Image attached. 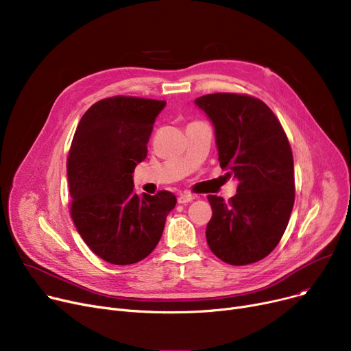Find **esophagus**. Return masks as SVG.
I'll list each match as a JSON object with an SVG mask.
<instances>
[{"label": "esophagus", "mask_w": 351, "mask_h": 351, "mask_svg": "<svg viewBox=\"0 0 351 351\" xmlns=\"http://www.w3.org/2000/svg\"><path fill=\"white\" fill-rule=\"evenodd\" d=\"M194 199H195V197H194L193 194H181V195H178V198H177L178 204H189V202H191V201H194Z\"/></svg>", "instance_id": "1"}]
</instances>
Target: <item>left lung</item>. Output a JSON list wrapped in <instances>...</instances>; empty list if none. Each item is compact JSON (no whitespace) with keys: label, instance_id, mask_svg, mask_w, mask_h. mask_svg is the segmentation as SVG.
Wrapping results in <instances>:
<instances>
[{"label":"left lung","instance_id":"left-lung-1","mask_svg":"<svg viewBox=\"0 0 351 351\" xmlns=\"http://www.w3.org/2000/svg\"><path fill=\"white\" fill-rule=\"evenodd\" d=\"M215 128L221 169L238 180L225 202L208 195L210 250L221 261L242 266L263 259L279 243L295 202L293 156L274 112L256 97L213 93L195 99Z\"/></svg>","mask_w":351,"mask_h":351}]
</instances>
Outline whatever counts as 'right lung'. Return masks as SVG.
<instances>
[{
    "mask_svg": "<svg viewBox=\"0 0 351 351\" xmlns=\"http://www.w3.org/2000/svg\"><path fill=\"white\" fill-rule=\"evenodd\" d=\"M164 100L113 96L82 116L68 156L71 217L89 248L113 265H132L157 246L177 198L170 191L137 195L133 171Z\"/></svg>",
    "mask_w": 351,
    "mask_h": 351,
    "instance_id": "right-lung-1",
    "label": "right lung"
}]
</instances>
